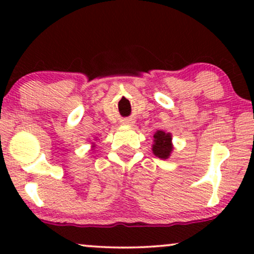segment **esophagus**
<instances>
[{
	"label": "esophagus",
	"mask_w": 254,
	"mask_h": 254,
	"mask_svg": "<svg viewBox=\"0 0 254 254\" xmlns=\"http://www.w3.org/2000/svg\"><path fill=\"white\" fill-rule=\"evenodd\" d=\"M125 123H127V124H130L131 122H130V121H127H127H125Z\"/></svg>",
	"instance_id": "esophagus-1"
}]
</instances>
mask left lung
Wrapping results in <instances>:
<instances>
[{
    "label": "left lung",
    "instance_id": "left-lung-1",
    "mask_svg": "<svg viewBox=\"0 0 254 254\" xmlns=\"http://www.w3.org/2000/svg\"><path fill=\"white\" fill-rule=\"evenodd\" d=\"M173 150L172 145V135L170 132L157 130L154 133V144H153V153L160 159L166 160L171 155Z\"/></svg>",
    "mask_w": 254,
    "mask_h": 254
}]
</instances>
